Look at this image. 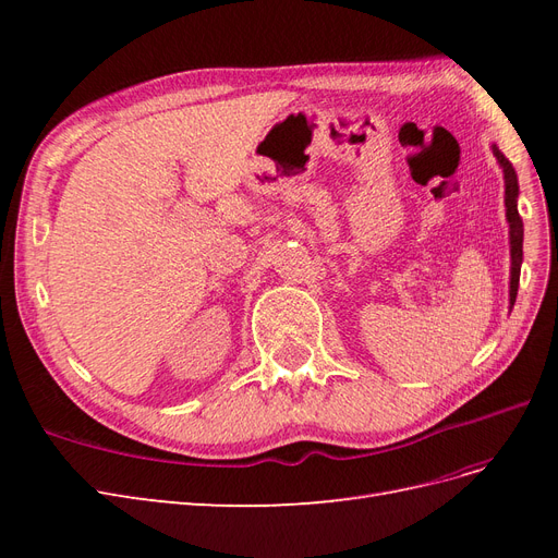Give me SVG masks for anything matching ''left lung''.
I'll return each mask as SVG.
<instances>
[{
    "label": "left lung",
    "mask_w": 558,
    "mask_h": 558,
    "mask_svg": "<svg viewBox=\"0 0 558 558\" xmlns=\"http://www.w3.org/2000/svg\"><path fill=\"white\" fill-rule=\"evenodd\" d=\"M494 156L502 167L505 174V216H508L510 223V256H512V269H510V305L517 300L519 289V275H521V260H523V223L517 211V197H519V181L512 162L505 158L498 146L494 144Z\"/></svg>",
    "instance_id": "obj_1"
}]
</instances>
